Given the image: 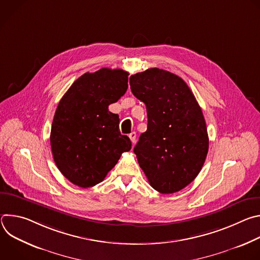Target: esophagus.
<instances>
[{
	"mask_svg": "<svg viewBox=\"0 0 260 260\" xmlns=\"http://www.w3.org/2000/svg\"><path fill=\"white\" fill-rule=\"evenodd\" d=\"M128 137H129V139H131V141H132V143L135 144L136 141H137V134H136L135 132H133V133H131V134L128 135Z\"/></svg>",
	"mask_w": 260,
	"mask_h": 260,
	"instance_id": "1",
	"label": "esophagus"
}]
</instances>
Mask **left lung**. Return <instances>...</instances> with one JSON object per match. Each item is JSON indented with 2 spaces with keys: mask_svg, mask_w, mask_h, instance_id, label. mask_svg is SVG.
Here are the masks:
<instances>
[{
  "mask_svg": "<svg viewBox=\"0 0 260 260\" xmlns=\"http://www.w3.org/2000/svg\"><path fill=\"white\" fill-rule=\"evenodd\" d=\"M133 94L146 105L148 124L134 148L151 186L174 193L201 172L209 150L202 109L182 78L157 68L129 78Z\"/></svg>",
  "mask_w": 260,
  "mask_h": 260,
  "instance_id": "left-lung-1",
  "label": "left lung"
}]
</instances>
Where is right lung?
Returning a JSON list of instances; mask_svg holds the SVG:
<instances>
[{"label":"right lung","mask_w":260,"mask_h":260,"mask_svg":"<svg viewBox=\"0 0 260 260\" xmlns=\"http://www.w3.org/2000/svg\"><path fill=\"white\" fill-rule=\"evenodd\" d=\"M129 74L103 68L85 73L58 103L50 144L54 162L73 184L87 188L102 182L132 142L119 132V116L110 112L126 91Z\"/></svg>","instance_id":"right-lung-1"}]
</instances>
